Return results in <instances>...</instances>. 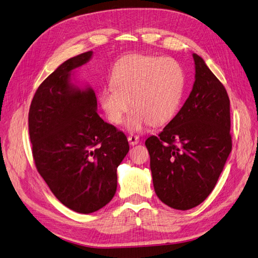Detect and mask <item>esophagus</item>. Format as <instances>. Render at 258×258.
Wrapping results in <instances>:
<instances>
[{
  "mask_svg": "<svg viewBox=\"0 0 258 258\" xmlns=\"http://www.w3.org/2000/svg\"><path fill=\"white\" fill-rule=\"evenodd\" d=\"M128 141H129L130 145H136V144H138V143H139L140 138H139L138 136H133V135H131V136H129V137H128Z\"/></svg>",
  "mask_w": 258,
  "mask_h": 258,
  "instance_id": "34e87169",
  "label": "esophagus"
}]
</instances>
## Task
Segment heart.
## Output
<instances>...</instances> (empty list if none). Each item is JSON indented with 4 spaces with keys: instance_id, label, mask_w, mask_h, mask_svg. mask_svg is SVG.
<instances>
[{
    "instance_id": "heart-1",
    "label": "heart",
    "mask_w": 258,
    "mask_h": 258,
    "mask_svg": "<svg viewBox=\"0 0 258 258\" xmlns=\"http://www.w3.org/2000/svg\"><path fill=\"white\" fill-rule=\"evenodd\" d=\"M183 88L184 74L178 61L138 55L115 69L113 82L101 91L99 101L114 125L122 121L131 103L127 127L139 131L148 123L170 121L179 108Z\"/></svg>"
}]
</instances>
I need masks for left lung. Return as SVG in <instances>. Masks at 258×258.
I'll use <instances>...</instances> for the list:
<instances>
[{
    "instance_id": "obj_1",
    "label": "left lung",
    "mask_w": 258,
    "mask_h": 258,
    "mask_svg": "<svg viewBox=\"0 0 258 258\" xmlns=\"http://www.w3.org/2000/svg\"><path fill=\"white\" fill-rule=\"evenodd\" d=\"M195 81L180 111L145 145L157 197L178 210L197 207L214 190L232 152L229 98L193 53Z\"/></svg>"
}]
</instances>
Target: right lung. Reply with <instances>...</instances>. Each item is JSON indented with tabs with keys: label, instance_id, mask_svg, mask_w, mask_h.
Returning <instances> with one entry per match:
<instances>
[{
	"label": "right lung",
	"instance_id": "add662e5",
	"mask_svg": "<svg viewBox=\"0 0 258 258\" xmlns=\"http://www.w3.org/2000/svg\"><path fill=\"white\" fill-rule=\"evenodd\" d=\"M93 56L64 61L39 85L29 112L35 165L55 198L79 214H92L113 199L117 167L129 152L123 132L97 113L92 87L72 83V72Z\"/></svg>",
	"mask_w": 258,
	"mask_h": 258
}]
</instances>
